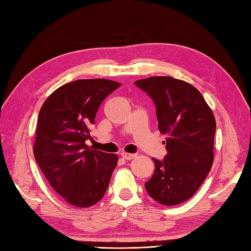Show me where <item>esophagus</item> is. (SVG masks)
<instances>
[{
	"label": "esophagus",
	"mask_w": 251,
	"mask_h": 251,
	"mask_svg": "<svg viewBox=\"0 0 251 251\" xmlns=\"http://www.w3.org/2000/svg\"><path fill=\"white\" fill-rule=\"evenodd\" d=\"M122 157L124 159H127V161H130V159L136 157V154H131V153H126V152H122L121 153Z\"/></svg>",
	"instance_id": "34e87169"
}]
</instances>
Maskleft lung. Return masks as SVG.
I'll list each match as a JSON object with an SVG mask.
<instances>
[{"instance_id":"left-lung-1","label":"left lung","mask_w":251,"mask_h":251,"mask_svg":"<svg viewBox=\"0 0 251 251\" xmlns=\"http://www.w3.org/2000/svg\"><path fill=\"white\" fill-rule=\"evenodd\" d=\"M135 84L152 98L158 130L168 136L163 161L152 158L155 170L146 190L159 204H181L194 195L210 172L215 116L199 90L181 79L152 76Z\"/></svg>"}]
</instances>
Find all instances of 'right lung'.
Instances as JSON below:
<instances>
[{"instance_id": "add662e5", "label": "right lung", "mask_w": 251, "mask_h": 251, "mask_svg": "<svg viewBox=\"0 0 251 251\" xmlns=\"http://www.w3.org/2000/svg\"><path fill=\"white\" fill-rule=\"evenodd\" d=\"M120 86L104 78L77 79L56 89L40 110L34 157L52 189L73 206L97 204L109 186L119 157L85 141L92 139L101 102Z\"/></svg>"}]
</instances>
